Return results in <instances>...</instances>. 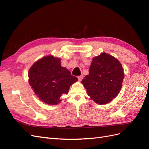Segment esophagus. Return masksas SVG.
<instances>
[{"label": "esophagus", "mask_w": 149, "mask_h": 149, "mask_svg": "<svg viewBox=\"0 0 149 149\" xmlns=\"http://www.w3.org/2000/svg\"><path fill=\"white\" fill-rule=\"evenodd\" d=\"M83 75H81V76H78V79L79 81H81L83 79Z\"/></svg>", "instance_id": "esophagus-1"}]
</instances>
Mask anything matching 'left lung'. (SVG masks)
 Segmentation results:
<instances>
[{"mask_svg":"<svg viewBox=\"0 0 149 149\" xmlns=\"http://www.w3.org/2000/svg\"><path fill=\"white\" fill-rule=\"evenodd\" d=\"M124 78L120 62L107 53L93 58L86 75L81 83L91 99L97 104H104L119 94Z\"/></svg>","mask_w":149,"mask_h":149,"instance_id":"left-lung-1","label":"left lung"}]
</instances>
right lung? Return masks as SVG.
Instances as JSON below:
<instances>
[{
    "mask_svg": "<svg viewBox=\"0 0 149 149\" xmlns=\"http://www.w3.org/2000/svg\"><path fill=\"white\" fill-rule=\"evenodd\" d=\"M61 60L53 56L35 62L29 71V84L40 100L48 104H57L63 94H68L70 86L78 78L61 66Z\"/></svg>",
    "mask_w": 149,
    "mask_h": 149,
    "instance_id": "1",
    "label": "right lung"
}]
</instances>
